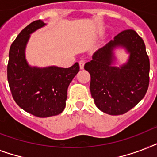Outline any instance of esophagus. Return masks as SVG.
<instances>
[{"label": "esophagus", "mask_w": 157, "mask_h": 157, "mask_svg": "<svg viewBox=\"0 0 157 157\" xmlns=\"http://www.w3.org/2000/svg\"><path fill=\"white\" fill-rule=\"evenodd\" d=\"M79 65H80V68L83 69L84 65H85V61H84V60H81V61H79Z\"/></svg>", "instance_id": "esophagus-1"}]
</instances>
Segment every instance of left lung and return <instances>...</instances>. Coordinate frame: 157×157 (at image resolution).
<instances>
[{"instance_id":"obj_1","label":"left lung","mask_w":157,"mask_h":157,"mask_svg":"<svg viewBox=\"0 0 157 157\" xmlns=\"http://www.w3.org/2000/svg\"><path fill=\"white\" fill-rule=\"evenodd\" d=\"M124 48L130 54L126 64L112 66L113 50ZM84 68L90 74L91 96L98 109L107 114L122 115L144 98L149 86L150 62L146 46L133 29L122 31L98 49Z\"/></svg>"}]
</instances>
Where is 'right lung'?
Here are the masks:
<instances>
[{"mask_svg":"<svg viewBox=\"0 0 157 157\" xmlns=\"http://www.w3.org/2000/svg\"><path fill=\"white\" fill-rule=\"evenodd\" d=\"M45 25L36 20L21 31L10 46L7 66L9 86L15 103L38 117L56 116L63 111L69 84L80 71L78 63L68 68L28 65L25 49L30 34Z\"/></svg>","mask_w":157,"mask_h":157,"instance_id":"add662e5","label":"right lung"}]
</instances>
